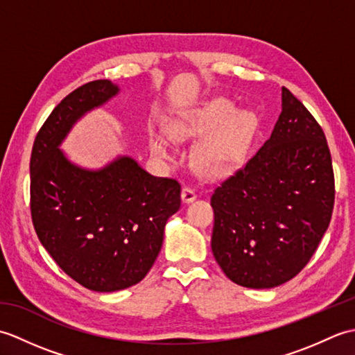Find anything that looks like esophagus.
Listing matches in <instances>:
<instances>
[{"label":"esophagus","instance_id":"34e87169","mask_svg":"<svg viewBox=\"0 0 355 355\" xmlns=\"http://www.w3.org/2000/svg\"><path fill=\"white\" fill-rule=\"evenodd\" d=\"M195 198H197V192H195L193 189H191V187L184 186L183 191H182V200H183V202H192Z\"/></svg>","mask_w":355,"mask_h":355}]
</instances>
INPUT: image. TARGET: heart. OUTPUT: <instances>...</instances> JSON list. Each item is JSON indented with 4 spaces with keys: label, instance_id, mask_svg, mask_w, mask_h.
Listing matches in <instances>:
<instances>
[{
    "label": "heart",
    "instance_id": "1",
    "mask_svg": "<svg viewBox=\"0 0 355 355\" xmlns=\"http://www.w3.org/2000/svg\"><path fill=\"white\" fill-rule=\"evenodd\" d=\"M227 99H214L184 117L172 119L168 132L149 130L148 145L153 155L168 160L173 154V140L202 139L193 150L197 168L210 177H221L235 171L250 145L256 117L253 112L233 111Z\"/></svg>",
    "mask_w": 355,
    "mask_h": 355
}]
</instances>
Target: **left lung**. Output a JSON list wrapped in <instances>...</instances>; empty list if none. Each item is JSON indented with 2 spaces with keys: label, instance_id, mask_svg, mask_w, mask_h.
Segmentation results:
<instances>
[{
  "label": "left lung",
  "instance_id": "obj_1",
  "mask_svg": "<svg viewBox=\"0 0 355 355\" xmlns=\"http://www.w3.org/2000/svg\"><path fill=\"white\" fill-rule=\"evenodd\" d=\"M327 137L304 103L282 87L270 139L214 191L212 252L230 281L273 288L311 259L334 207Z\"/></svg>",
  "mask_w": 355,
  "mask_h": 355
}]
</instances>
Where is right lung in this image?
I'll list each match as a JSON object with an SVG mask.
<instances>
[{
    "mask_svg": "<svg viewBox=\"0 0 355 355\" xmlns=\"http://www.w3.org/2000/svg\"><path fill=\"white\" fill-rule=\"evenodd\" d=\"M119 93L111 80L74 89L51 111L30 157V210L37 238L67 275L88 290L139 284L182 205L177 180L154 177L131 157L102 169L71 163L59 146L78 120Z\"/></svg>",
    "mask_w": 355,
    "mask_h": 355,
    "instance_id": "1",
    "label": "right lung"
}]
</instances>
